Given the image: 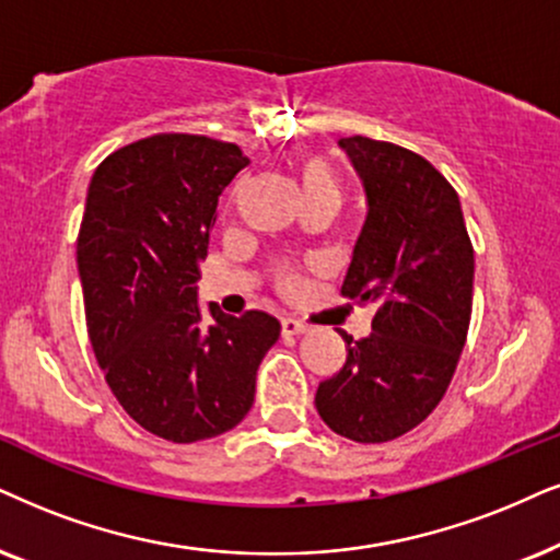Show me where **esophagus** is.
I'll use <instances>...</instances> for the list:
<instances>
[{"mask_svg":"<svg viewBox=\"0 0 560 560\" xmlns=\"http://www.w3.org/2000/svg\"><path fill=\"white\" fill-rule=\"evenodd\" d=\"M307 330V325L294 320V317H281V336H300V332Z\"/></svg>","mask_w":560,"mask_h":560,"instance_id":"esophagus-1","label":"esophagus"}]
</instances>
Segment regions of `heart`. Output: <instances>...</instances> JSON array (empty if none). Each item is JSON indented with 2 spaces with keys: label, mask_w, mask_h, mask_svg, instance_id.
Segmentation results:
<instances>
[{
  "label": "heart",
  "mask_w": 560,
  "mask_h": 560,
  "mask_svg": "<svg viewBox=\"0 0 560 560\" xmlns=\"http://www.w3.org/2000/svg\"><path fill=\"white\" fill-rule=\"evenodd\" d=\"M292 173H294L296 188H300V194L304 198V207H307V203L323 201V203H332V207L338 209V203H341L343 198V186L328 160L320 158V154H300V158L292 162ZM300 281L302 276L296 268H289V266L276 268L273 284L279 292L284 294L296 292Z\"/></svg>",
  "instance_id": "b5f03b06"
}]
</instances>
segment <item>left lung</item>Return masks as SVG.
I'll return each mask as SVG.
<instances>
[{"instance_id": "obj_1", "label": "left lung", "mask_w": 560, "mask_h": 560, "mask_svg": "<svg viewBox=\"0 0 560 560\" xmlns=\"http://www.w3.org/2000/svg\"><path fill=\"white\" fill-rule=\"evenodd\" d=\"M338 144L370 201L341 296L374 315L370 338L341 330L346 362L320 382L315 406L336 434L380 444L419 427L447 393L470 328L476 256L457 190L429 160L359 133Z\"/></svg>"}]
</instances>
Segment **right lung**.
Segmentation results:
<instances>
[{"label": "right lung", "instance_id": "add662e5", "mask_svg": "<svg viewBox=\"0 0 560 560\" xmlns=\"http://www.w3.org/2000/svg\"><path fill=\"white\" fill-rule=\"evenodd\" d=\"M247 165L232 141L154 133L108 154L77 235L84 320L110 393L141 429L190 444L224 434L256 398L276 317H201L196 281L222 190Z\"/></svg>", "mask_w": 560, "mask_h": 560}]
</instances>
